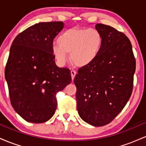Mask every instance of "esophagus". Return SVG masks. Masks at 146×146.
<instances>
[{"mask_svg": "<svg viewBox=\"0 0 146 146\" xmlns=\"http://www.w3.org/2000/svg\"><path fill=\"white\" fill-rule=\"evenodd\" d=\"M76 74H77V72H76V71H73V70H72V71H71V78H72V80H74L75 76V75H76Z\"/></svg>", "mask_w": 146, "mask_h": 146, "instance_id": "34e87169", "label": "esophagus"}]
</instances>
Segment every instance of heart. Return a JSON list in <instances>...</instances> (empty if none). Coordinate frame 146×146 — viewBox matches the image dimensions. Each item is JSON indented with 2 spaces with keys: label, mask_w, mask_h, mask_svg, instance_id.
Masks as SVG:
<instances>
[{
  "label": "heart",
  "mask_w": 146,
  "mask_h": 146,
  "mask_svg": "<svg viewBox=\"0 0 146 146\" xmlns=\"http://www.w3.org/2000/svg\"><path fill=\"white\" fill-rule=\"evenodd\" d=\"M58 44L51 46V53L58 64L64 65L71 53L75 66H86L97 59L103 47L102 33L94 28H71L64 31L57 39Z\"/></svg>",
  "instance_id": "obj_1"
}]
</instances>
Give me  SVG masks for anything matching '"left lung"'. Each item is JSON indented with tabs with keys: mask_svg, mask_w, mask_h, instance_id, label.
Segmentation results:
<instances>
[{
	"mask_svg": "<svg viewBox=\"0 0 146 146\" xmlns=\"http://www.w3.org/2000/svg\"><path fill=\"white\" fill-rule=\"evenodd\" d=\"M95 29L103 36V47L93 63L79 68L74 83L80 117L102 126L113 121L131 96L136 61L124 33L103 24Z\"/></svg>",
	"mask_w": 146,
	"mask_h": 146,
	"instance_id": "1",
	"label": "left lung"
}]
</instances>
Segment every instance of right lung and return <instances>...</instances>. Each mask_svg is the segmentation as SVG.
<instances>
[{"instance_id":"add662e5","label":"right lung","mask_w":146,"mask_h":146,"mask_svg":"<svg viewBox=\"0 0 146 146\" xmlns=\"http://www.w3.org/2000/svg\"><path fill=\"white\" fill-rule=\"evenodd\" d=\"M64 26L61 21L37 23L19 33L10 48L5 70L10 102L27 121L50 119L57 93L71 82L70 70L58 67L51 53L53 39Z\"/></svg>"}]
</instances>
